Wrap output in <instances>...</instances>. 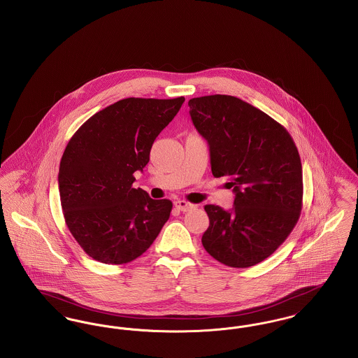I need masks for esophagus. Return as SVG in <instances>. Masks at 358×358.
Instances as JSON below:
<instances>
[{
    "label": "esophagus",
    "instance_id": "obj_1",
    "mask_svg": "<svg viewBox=\"0 0 358 358\" xmlns=\"http://www.w3.org/2000/svg\"><path fill=\"white\" fill-rule=\"evenodd\" d=\"M174 206H176L177 210H182V212H187V210H192V208L196 207L194 204L188 203V201H185V200H177V201L174 203Z\"/></svg>",
    "mask_w": 358,
    "mask_h": 358
}]
</instances>
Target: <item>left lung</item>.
Listing matches in <instances>:
<instances>
[{
  "label": "left lung",
  "instance_id": "1",
  "mask_svg": "<svg viewBox=\"0 0 358 358\" xmlns=\"http://www.w3.org/2000/svg\"><path fill=\"white\" fill-rule=\"evenodd\" d=\"M192 122L210 145L213 177H227L232 210L204 207L201 243L216 261L250 268L272 255L294 230L303 207V171L285 127L227 94L192 99Z\"/></svg>",
  "mask_w": 358,
  "mask_h": 358
}]
</instances>
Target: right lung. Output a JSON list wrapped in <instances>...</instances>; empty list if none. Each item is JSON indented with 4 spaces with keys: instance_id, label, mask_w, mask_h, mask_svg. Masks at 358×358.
<instances>
[{
    "instance_id": "add662e5",
    "label": "right lung",
    "mask_w": 358,
    "mask_h": 358,
    "mask_svg": "<svg viewBox=\"0 0 358 358\" xmlns=\"http://www.w3.org/2000/svg\"><path fill=\"white\" fill-rule=\"evenodd\" d=\"M184 97L120 100L94 113L64 148L59 196L64 222L89 257L128 264L152 245L173 203L132 188L159 132L174 119Z\"/></svg>"
}]
</instances>
